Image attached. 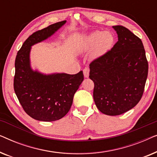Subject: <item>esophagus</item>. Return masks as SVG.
I'll use <instances>...</instances> for the list:
<instances>
[{
  "mask_svg": "<svg viewBox=\"0 0 157 157\" xmlns=\"http://www.w3.org/2000/svg\"><path fill=\"white\" fill-rule=\"evenodd\" d=\"M83 75H84L85 78H88L89 76V68H85L83 70Z\"/></svg>",
  "mask_w": 157,
  "mask_h": 157,
  "instance_id": "1",
  "label": "esophagus"
}]
</instances>
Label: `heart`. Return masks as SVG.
<instances>
[{"instance_id":"heart-1","label":"heart","mask_w":157,"mask_h":157,"mask_svg":"<svg viewBox=\"0 0 157 157\" xmlns=\"http://www.w3.org/2000/svg\"><path fill=\"white\" fill-rule=\"evenodd\" d=\"M113 42V37L109 31H95L86 36L81 44L82 50H89L95 47L96 55H101L110 48Z\"/></svg>"}]
</instances>
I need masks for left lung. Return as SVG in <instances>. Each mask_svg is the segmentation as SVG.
<instances>
[{
	"instance_id": "1",
	"label": "left lung",
	"mask_w": 157,
	"mask_h": 157,
	"mask_svg": "<svg viewBox=\"0 0 157 157\" xmlns=\"http://www.w3.org/2000/svg\"><path fill=\"white\" fill-rule=\"evenodd\" d=\"M118 41L90 63L94 99L101 112L117 116L136 106L142 97L148 61L142 41L122 25H115Z\"/></svg>"
}]
</instances>
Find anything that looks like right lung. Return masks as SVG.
Here are the masks:
<instances>
[{"label":"right lung","instance_id":"1","mask_svg":"<svg viewBox=\"0 0 157 157\" xmlns=\"http://www.w3.org/2000/svg\"><path fill=\"white\" fill-rule=\"evenodd\" d=\"M66 22L53 23L30 36L15 61V93L25 113L38 121H53L63 118L70 110L74 94L83 81L82 71L73 75L44 74L31 66V46L51 37Z\"/></svg>","mask_w":157,"mask_h":157}]
</instances>
